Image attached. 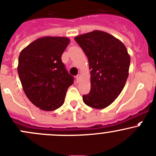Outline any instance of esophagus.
Here are the masks:
<instances>
[{"label":"esophagus","mask_w":156,"mask_h":156,"mask_svg":"<svg viewBox=\"0 0 156 156\" xmlns=\"http://www.w3.org/2000/svg\"><path fill=\"white\" fill-rule=\"evenodd\" d=\"M80 79H81V75H77V76H76V81H77V82H79Z\"/></svg>","instance_id":"34e87169"}]
</instances>
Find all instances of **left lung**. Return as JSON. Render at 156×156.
<instances>
[{"label": "left lung", "instance_id": "left-lung-1", "mask_svg": "<svg viewBox=\"0 0 156 156\" xmlns=\"http://www.w3.org/2000/svg\"><path fill=\"white\" fill-rule=\"evenodd\" d=\"M75 40L87 55L90 70V90L83 95V101L93 108H105L120 95L127 80V49L120 40L101 30L80 35Z\"/></svg>", "mask_w": 156, "mask_h": 156}]
</instances>
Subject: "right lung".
I'll use <instances>...</instances> for the list:
<instances>
[{"instance_id": "right-lung-1", "label": "right lung", "mask_w": 156, "mask_h": 156, "mask_svg": "<svg viewBox=\"0 0 156 156\" xmlns=\"http://www.w3.org/2000/svg\"><path fill=\"white\" fill-rule=\"evenodd\" d=\"M69 42L67 37L44 36L28 45L19 55L17 72L23 89L28 99L43 110L61 107L74 83L61 58Z\"/></svg>"}]
</instances>
